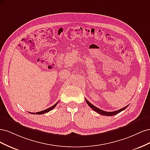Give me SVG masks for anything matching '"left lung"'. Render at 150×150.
I'll use <instances>...</instances> for the list:
<instances>
[{
    "mask_svg": "<svg viewBox=\"0 0 150 150\" xmlns=\"http://www.w3.org/2000/svg\"><path fill=\"white\" fill-rule=\"evenodd\" d=\"M86 99V103H87V104H88V106L91 108V109H93V110H94V111H95L96 112H98L99 114H101V115H104V116H114V115H117V114H118L119 112H121L122 111H123L124 110H125V109L128 107V106H125V108H122V109H120V110H117V111H112V112H107V111H103V110H100V109H99V108H98L97 107H96V106H94L93 104H92L91 103H89L87 99Z\"/></svg>",
    "mask_w": 150,
    "mask_h": 150,
    "instance_id": "left-lung-1",
    "label": "left lung"
}]
</instances>
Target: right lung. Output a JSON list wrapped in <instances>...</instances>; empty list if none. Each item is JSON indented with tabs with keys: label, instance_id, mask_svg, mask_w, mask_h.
<instances>
[{
	"label": "right lung",
	"instance_id": "add662e5",
	"mask_svg": "<svg viewBox=\"0 0 150 150\" xmlns=\"http://www.w3.org/2000/svg\"><path fill=\"white\" fill-rule=\"evenodd\" d=\"M58 102H59V101H58ZM58 102H57V103H58ZM57 103H56L55 104H54V105H53L52 106L50 107L49 108H47V109H46V110H43V111H39V112H29V113H31V114H33V115H35V114H36V115H42V114H44V113L50 111L51 110H53V109L56 106Z\"/></svg>",
	"mask_w": 150,
	"mask_h": 150
}]
</instances>
